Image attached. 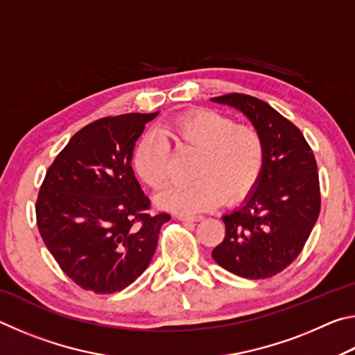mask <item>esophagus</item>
<instances>
[{
	"instance_id": "1",
	"label": "esophagus",
	"mask_w": 355,
	"mask_h": 355,
	"mask_svg": "<svg viewBox=\"0 0 355 355\" xmlns=\"http://www.w3.org/2000/svg\"><path fill=\"white\" fill-rule=\"evenodd\" d=\"M178 220H184V222H199L203 220V216H191V214H177Z\"/></svg>"
}]
</instances>
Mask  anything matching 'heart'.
<instances>
[{"label":"heart","mask_w":355,"mask_h":355,"mask_svg":"<svg viewBox=\"0 0 355 355\" xmlns=\"http://www.w3.org/2000/svg\"><path fill=\"white\" fill-rule=\"evenodd\" d=\"M199 150L192 177L196 182L172 184L159 192L156 203L173 213H197L219 205L220 200L243 199L254 188L264 164L260 131L235 125L224 114L199 110L164 120L156 133L144 135L133 153V167L144 183L159 189L169 178L167 142Z\"/></svg>","instance_id":"obj_1"}]
</instances>
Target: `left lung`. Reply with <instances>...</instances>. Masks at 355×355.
I'll return each instance as SVG.
<instances>
[{
    "mask_svg": "<svg viewBox=\"0 0 355 355\" xmlns=\"http://www.w3.org/2000/svg\"><path fill=\"white\" fill-rule=\"evenodd\" d=\"M211 101L244 114L264 142L261 175L241 205L222 216L225 238L211 255L239 277H272L296 260L320 216L315 155L300 130L266 101L243 94Z\"/></svg>",
    "mask_w": 355,
    "mask_h": 355,
    "instance_id": "8db88e82",
    "label": "left lung"
}]
</instances>
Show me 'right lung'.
Returning <instances> with one entry per match:
<instances>
[{"label":"right lung","mask_w":355,"mask_h":355,"mask_svg":"<svg viewBox=\"0 0 355 355\" xmlns=\"http://www.w3.org/2000/svg\"><path fill=\"white\" fill-rule=\"evenodd\" d=\"M158 112L105 117L71 137L42 184L35 214L69 277L97 294L122 291L148 268L167 213L148 214L131 167L136 141Z\"/></svg>","instance_id":"right-lung-1"}]
</instances>
